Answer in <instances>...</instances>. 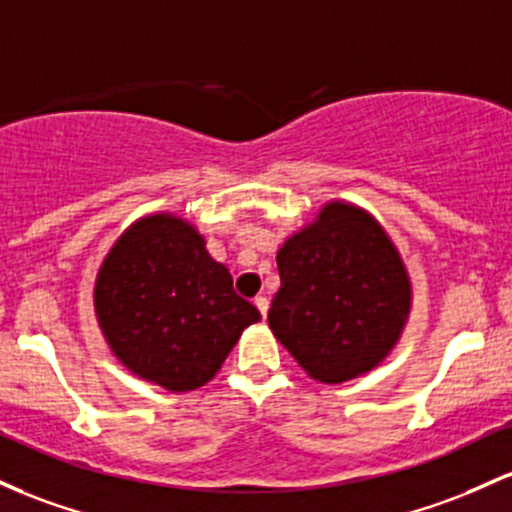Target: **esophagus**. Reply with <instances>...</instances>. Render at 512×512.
<instances>
[{
	"label": "esophagus",
	"mask_w": 512,
	"mask_h": 512,
	"mask_svg": "<svg viewBox=\"0 0 512 512\" xmlns=\"http://www.w3.org/2000/svg\"><path fill=\"white\" fill-rule=\"evenodd\" d=\"M254 304H256V309H258V312H261V317H266V314H268V297L258 295L256 300H254Z\"/></svg>",
	"instance_id": "obj_1"
}]
</instances>
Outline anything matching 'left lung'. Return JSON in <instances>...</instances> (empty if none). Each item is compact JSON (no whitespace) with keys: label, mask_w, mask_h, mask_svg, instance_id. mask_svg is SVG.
Returning <instances> with one entry per match:
<instances>
[{"label":"left lung","mask_w":512,"mask_h":512,"mask_svg":"<svg viewBox=\"0 0 512 512\" xmlns=\"http://www.w3.org/2000/svg\"><path fill=\"white\" fill-rule=\"evenodd\" d=\"M275 258L268 326L312 380H355L387 358L409 319L411 280L370 212L331 200Z\"/></svg>","instance_id":"8db88e82"}]
</instances>
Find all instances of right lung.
I'll return each mask as SVG.
<instances>
[{"mask_svg":"<svg viewBox=\"0 0 512 512\" xmlns=\"http://www.w3.org/2000/svg\"><path fill=\"white\" fill-rule=\"evenodd\" d=\"M94 307L120 363L169 392L208 384L241 331L261 319L198 229L169 212L120 234L96 275Z\"/></svg>","mask_w":512,"mask_h":512,"instance_id":"1","label":"right lung"}]
</instances>
